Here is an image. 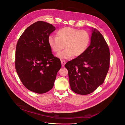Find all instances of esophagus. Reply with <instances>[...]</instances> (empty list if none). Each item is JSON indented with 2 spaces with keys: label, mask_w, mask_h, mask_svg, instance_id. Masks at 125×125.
Returning <instances> with one entry per match:
<instances>
[{
  "label": "esophagus",
  "mask_w": 125,
  "mask_h": 125,
  "mask_svg": "<svg viewBox=\"0 0 125 125\" xmlns=\"http://www.w3.org/2000/svg\"><path fill=\"white\" fill-rule=\"evenodd\" d=\"M61 63H62V67H63L65 66V63H66V62L65 61V60H61Z\"/></svg>",
  "instance_id": "obj_1"
}]
</instances>
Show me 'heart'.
<instances>
[{
  "label": "heart",
  "instance_id": "1",
  "mask_svg": "<svg viewBox=\"0 0 125 125\" xmlns=\"http://www.w3.org/2000/svg\"><path fill=\"white\" fill-rule=\"evenodd\" d=\"M56 33V36L50 35L48 37V44L56 53H59L65 47L66 48L58 55L60 58L68 59L73 56L80 57L89 46L91 36L86 30L65 26L58 29Z\"/></svg>",
  "mask_w": 125,
  "mask_h": 125
}]
</instances>
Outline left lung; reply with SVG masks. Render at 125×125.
I'll use <instances>...</instances> for the list:
<instances>
[{
    "instance_id": "1",
    "label": "left lung",
    "mask_w": 125,
    "mask_h": 125,
    "mask_svg": "<svg viewBox=\"0 0 125 125\" xmlns=\"http://www.w3.org/2000/svg\"><path fill=\"white\" fill-rule=\"evenodd\" d=\"M109 62L110 52L106 42L97 30L93 29L88 50L65 65L68 71L72 91L81 95L94 92L103 83Z\"/></svg>"
}]
</instances>
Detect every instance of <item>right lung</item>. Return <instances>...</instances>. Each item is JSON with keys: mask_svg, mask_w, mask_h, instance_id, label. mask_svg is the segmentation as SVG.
I'll use <instances>...</instances> for the list:
<instances>
[{"mask_svg": "<svg viewBox=\"0 0 125 125\" xmlns=\"http://www.w3.org/2000/svg\"><path fill=\"white\" fill-rule=\"evenodd\" d=\"M55 30L52 24L37 21L29 26L19 39L15 67L26 89L36 93L51 90L62 66L48 44V37Z\"/></svg>", "mask_w": 125, "mask_h": 125, "instance_id": "obj_1", "label": "right lung"}]
</instances>
